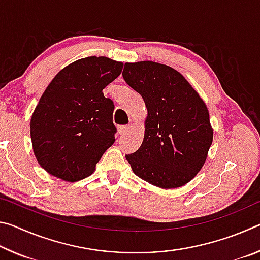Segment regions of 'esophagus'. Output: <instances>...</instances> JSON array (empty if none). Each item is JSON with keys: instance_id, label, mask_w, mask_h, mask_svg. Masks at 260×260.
Instances as JSON below:
<instances>
[{"instance_id": "34e87169", "label": "esophagus", "mask_w": 260, "mask_h": 260, "mask_svg": "<svg viewBox=\"0 0 260 260\" xmlns=\"http://www.w3.org/2000/svg\"><path fill=\"white\" fill-rule=\"evenodd\" d=\"M129 129H131V125H121L118 127V132H119V134H125Z\"/></svg>"}]
</instances>
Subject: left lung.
<instances>
[{
  "mask_svg": "<svg viewBox=\"0 0 260 260\" xmlns=\"http://www.w3.org/2000/svg\"><path fill=\"white\" fill-rule=\"evenodd\" d=\"M122 77L148 110L143 142L126 155L133 172L162 189L188 183L204 165L213 140L204 101L181 73L164 64L126 63Z\"/></svg>",
  "mask_w": 260,
  "mask_h": 260,
  "instance_id": "obj_1",
  "label": "left lung"
}]
</instances>
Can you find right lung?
I'll list each match as a JSON object with an SVG mask.
<instances>
[{"mask_svg": "<svg viewBox=\"0 0 260 260\" xmlns=\"http://www.w3.org/2000/svg\"><path fill=\"white\" fill-rule=\"evenodd\" d=\"M124 64L108 57L78 59L56 74L30 118L37 160L48 173L70 182L89 177L114 143V105L103 89Z\"/></svg>", "mask_w": 260, "mask_h": 260, "instance_id": "add662e5", "label": "right lung"}]
</instances>
